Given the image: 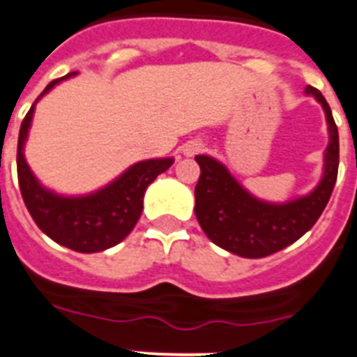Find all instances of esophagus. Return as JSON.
I'll use <instances>...</instances> for the list:
<instances>
[{"instance_id": "34e87169", "label": "esophagus", "mask_w": 357, "mask_h": 357, "mask_svg": "<svg viewBox=\"0 0 357 357\" xmlns=\"http://www.w3.org/2000/svg\"><path fill=\"white\" fill-rule=\"evenodd\" d=\"M202 149H204V146L200 142H197V140H190V142H185L184 146H182V153H184L185 157H193V155L200 153Z\"/></svg>"}]
</instances>
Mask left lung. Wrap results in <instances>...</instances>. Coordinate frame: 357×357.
<instances>
[{
    "mask_svg": "<svg viewBox=\"0 0 357 357\" xmlns=\"http://www.w3.org/2000/svg\"><path fill=\"white\" fill-rule=\"evenodd\" d=\"M306 96H314L325 111L328 146L323 153V173L317 185L306 195L284 202H270L250 193L210 155H197L200 166L195 185V217L211 243L238 257L259 259L287 248L316 225L331 199L340 166V137L325 96L312 85Z\"/></svg>",
    "mask_w": 357,
    "mask_h": 357,
    "instance_id": "8db88e82",
    "label": "left lung"
}]
</instances>
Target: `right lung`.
<instances>
[{"label": "right lung", "mask_w": 357, "mask_h": 357, "mask_svg": "<svg viewBox=\"0 0 357 357\" xmlns=\"http://www.w3.org/2000/svg\"><path fill=\"white\" fill-rule=\"evenodd\" d=\"M70 73L47 85L23 119L17 138V181L26 210L38 228L54 243L79 253L113 248L132 231L144 208V193L160 173L172 167L173 157L135 162L116 178L84 195H63L38 181L25 158L36 104L56 85L73 78Z\"/></svg>", "instance_id": "obj_1"}]
</instances>
